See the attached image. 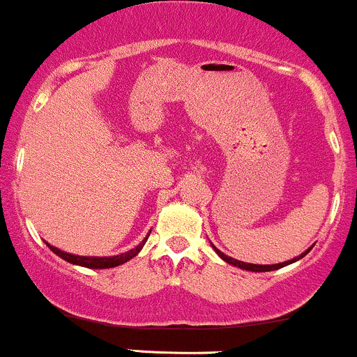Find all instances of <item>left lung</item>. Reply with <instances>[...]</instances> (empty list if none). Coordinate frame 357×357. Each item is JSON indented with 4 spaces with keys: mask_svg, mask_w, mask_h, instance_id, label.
<instances>
[{
    "mask_svg": "<svg viewBox=\"0 0 357 357\" xmlns=\"http://www.w3.org/2000/svg\"><path fill=\"white\" fill-rule=\"evenodd\" d=\"M214 250H215V253L221 256L224 261H227V263H229V265H234V266H238V268H243V270H248V271H273V270H278V268H283V266L290 265V263H295V261H297V259H300V258H303V256H305V255L308 253V251L312 250V248H310V250H307L303 255H300L298 258H294V259H290V261H285V263H278V265H251V263L238 261V259L231 258V256H226L224 253H221V251H219L215 246H214Z\"/></svg>",
    "mask_w": 357,
    "mask_h": 357,
    "instance_id": "obj_1",
    "label": "left lung"
}]
</instances>
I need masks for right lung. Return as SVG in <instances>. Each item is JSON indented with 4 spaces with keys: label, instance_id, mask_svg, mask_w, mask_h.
Here are the masks:
<instances>
[{
    "label": "right lung",
    "instance_id": "obj_1",
    "mask_svg": "<svg viewBox=\"0 0 357 357\" xmlns=\"http://www.w3.org/2000/svg\"><path fill=\"white\" fill-rule=\"evenodd\" d=\"M146 239H148V236H146L145 239H143L142 243L138 244V246L133 248V250L126 251V253H121V255H118V256H109V258H96V256H75V255L66 253V251H60V250H57V248L50 246L49 243H47V246H49L55 255L60 256V258H62V259H66V261L72 263V265L94 268V270H102V268H114V266L123 265V263L130 261L131 258H135V256L139 253V250H142L143 244L146 243Z\"/></svg>",
    "mask_w": 357,
    "mask_h": 357
}]
</instances>
